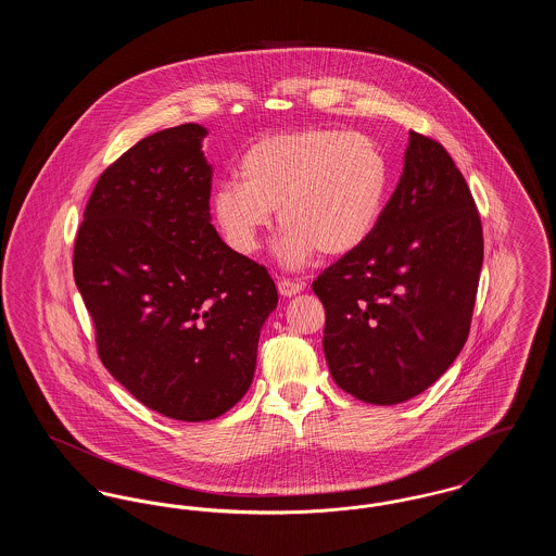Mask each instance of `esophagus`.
Wrapping results in <instances>:
<instances>
[{
  "label": "esophagus",
  "instance_id": "1",
  "mask_svg": "<svg viewBox=\"0 0 556 556\" xmlns=\"http://www.w3.org/2000/svg\"><path fill=\"white\" fill-rule=\"evenodd\" d=\"M277 290L281 295H286V298H291V295H295V293H300V291L304 290V283L302 281H291V279H279L277 281Z\"/></svg>",
  "mask_w": 556,
  "mask_h": 556
}]
</instances>
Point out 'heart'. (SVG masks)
<instances>
[{
  "mask_svg": "<svg viewBox=\"0 0 556 556\" xmlns=\"http://www.w3.org/2000/svg\"><path fill=\"white\" fill-rule=\"evenodd\" d=\"M240 181L212 191V212L225 239L241 254L256 252L279 208L286 225L277 256L306 265L318 250L344 256L365 243L386 206L390 166L363 132L325 127L275 132L239 160Z\"/></svg>",
  "mask_w": 556,
  "mask_h": 556,
  "instance_id": "heart-1",
  "label": "heart"
}]
</instances>
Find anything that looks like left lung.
<instances>
[{
    "instance_id": "obj_1",
    "label": "left lung",
    "mask_w": 556,
    "mask_h": 556,
    "mask_svg": "<svg viewBox=\"0 0 556 556\" xmlns=\"http://www.w3.org/2000/svg\"><path fill=\"white\" fill-rule=\"evenodd\" d=\"M481 263V218L463 173L442 143L410 131L372 233L313 281L333 381L381 406L435 383L469 338Z\"/></svg>"
}]
</instances>
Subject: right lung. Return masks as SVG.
<instances>
[{"label":"right lung","mask_w":556,"mask_h":556,"mask_svg":"<svg viewBox=\"0 0 556 556\" xmlns=\"http://www.w3.org/2000/svg\"><path fill=\"white\" fill-rule=\"evenodd\" d=\"M206 132L164 129L112 162L73 254L104 367L141 404L189 424L220 417L248 392L279 300L265 266L211 225Z\"/></svg>","instance_id":"1"}]
</instances>
